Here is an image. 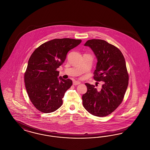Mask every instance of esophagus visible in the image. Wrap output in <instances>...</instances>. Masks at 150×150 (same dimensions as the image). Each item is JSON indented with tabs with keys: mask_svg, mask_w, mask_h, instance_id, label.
Listing matches in <instances>:
<instances>
[{
	"mask_svg": "<svg viewBox=\"0 0 150 150\" xmlns=\"http://www.w3.org/2000/svg\"><path fill=\"white\" fill-rule=\"evenodd\" d=\"M81 83V82L79 81H75L73 82V85H78L79 84H80Z\"/></svg>",
	"mask_w": 150,
	"mask_h": 150,
	"instance_id": "obj_1",
	"label": "esophagus"
}]
</instances>
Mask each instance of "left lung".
Listing matches in <instances>:
<instances>
[{
    "label": "left lung",
    "mask_w": 150,
    "mask_h": 150,
    "mask_svg": "<svg viewBox=\"0 0 150 150\" xmlns=\"http://www.w3.org/2000/svg\"><path fill=\"white\" fill-rule=\"evenodd\" d=\"M84 45L91 49L97 59L93 79L103 85L98 90L85 83L88 90L82 96L83 106L93 115L106 116L122 103L128 86L125 60L117 47L103 40H88Z\"/></svg>",
    "instance_id": "8db88e82"
}]
</instances>
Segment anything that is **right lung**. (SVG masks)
<instances>
[{
  "mask_svg": "<svg viewBox=\"0 0 150 150\" xmlns=\"http://www.w3.org/2000/svg\"><path fill=\"white\" fill-rule=\"evenodd\" d=\"M81 40L55 39L41 44L30 57L24 81L32 103L44 113H50L62 104L66 91L72 80L63 79L57 69L65 62L67 52L77 47Z\"/></svg>",
  "mask_w": 150,
  "mask_h": 150,
  "instance_id": "1",
  "label": "right lung"
}]
</instances>
